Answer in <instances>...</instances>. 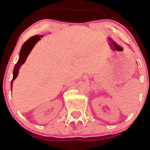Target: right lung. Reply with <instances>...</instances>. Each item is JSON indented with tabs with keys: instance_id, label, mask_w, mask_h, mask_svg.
<instances>
[{
	"instance_id": "obj_1",
	"label": "right lung",
	"mask_w": 150,
	"mask_h": 150,
	"mask_svg": "<svg viewBox=\"0 0 150 150\" xmlns=\"http://www.w3.org/2000/svg\"><path fill=\"white\" fill-rule=\"evenodd\" d=\"M44 35H35L30 38L24 43V45L22 46V48L20 51V55H19V59L16 64L14 69H13V79L11 81V89L12 90V84L13 81L14 79L16 78L18 75L19 69L22 65L25 62L26 59L27 58V56L29 55L30 52L33 49L38 42L40 40L41 38H42Z\"/></svg>"
}]
</instances>
